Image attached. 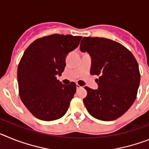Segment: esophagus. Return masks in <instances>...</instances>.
I'll return each mask as SVG.
<instances>
[{"label":"esophagus","mask_w":149,"mask_h":149,"mask_svg":"<svg viewBox=\"0 0 149 149\" xmlns=\"http://www.w3.org/2000/svg\"><path fill=\"white\" fill-rule=\"evenodd\" d=\"M76 87H77V89H81V88H82V86H80L79 84H77V85H76Z\"/></svg>","instance_id":"esophagus-1"}]
</instances>
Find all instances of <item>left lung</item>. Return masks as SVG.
I'll return each instance as SVG.
<instances>
[{
	"instance_id": "obj_1",
	"label": "left lung",
	"mask_w": 149,
	"mask_h": 149,
	"mask_svg": "<svg viewBox=\"0 0 149 149\" xmlns=\"http://www.w3.org/2000/svg\"><path fill=\"white\" fill-rule=\"evenodd\" d=\"M80 50L90 55V74L98 76V89L85 87L86 110L99 120L118 119L136 98L140 74L136 59L125 46L105 38L84 37Z\"/></svg>"
}]
</instances>
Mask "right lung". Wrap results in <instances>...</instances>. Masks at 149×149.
Returning <instances> with one entry per match:
<instances>
[{
    "label": "right lung",
    "mask_w": 149,
    "mask_h": 149,
    "mask_svg": "<svg viewBox=\"0 0 149 149\" xmlns=\"http://www.w3.org/2000/svg\"><path fill=\"white\" fill-rule=\"evenodd\" d=\"M82 36L53 35L39 38L25 50L18 66V90L22 102L35 117L54 121L65 115L76 92L75 83L56 79L65 57L78 47Z\"/></svg>",
    "instance_id": "obj_1"
}]
</instances>
